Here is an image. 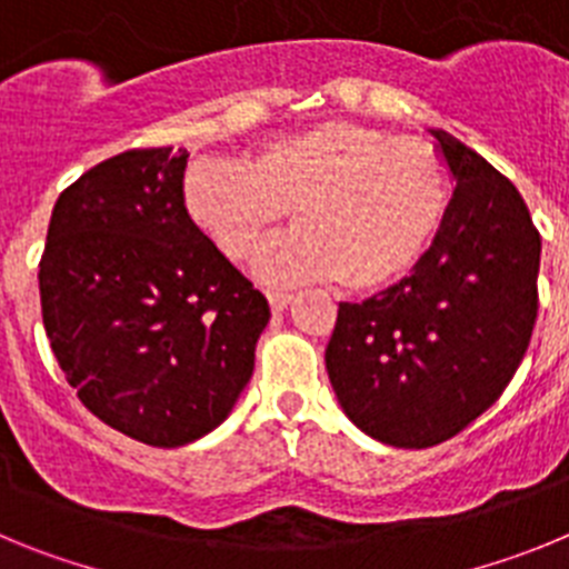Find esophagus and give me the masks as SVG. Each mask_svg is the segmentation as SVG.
<instances>
[{"instance_id": "esophagus-1", "label": "esophagus", "mask_w": 569, "mask_h": 569, "mask_svg": "<svg viewBox=\"0 0 569 569\" xmlns=\"http://www.w3.org/2000/svg\"><path fill=\"white\" fill-rule=\"evenodd\" d=\"M290 299H293V293H288V290H268V301L273 310H284L290 305Z\"/></svg>"}]
</instances>
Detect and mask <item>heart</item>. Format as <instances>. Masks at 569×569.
I'll list each match as a JSON object with an SVG mask.
<instances>
[{"mask_svg":"<svg viewBox=\"0 0 569 569\" xmlns=\"http://www.w3.org/2000/svg\"><path fill=\"white\" fill-rule=\"evenodd\" d=\"M182 204L233 261H248L293 210L299 230L256 261L264 279L379 290L410 273L445 228L450 173L425 142L319 122L264 139L244 162L193 164Z\"/></svg>","mask_w":569,"mask_h":569,"instance_id":"1","label":"heart"}]
</instances>
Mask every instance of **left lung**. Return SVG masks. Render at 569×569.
Masks as SVG:
<instances>
[{
  "label": "left lung",
  "mask_w": 569,
  "mask_h": 569,
  "mask_svg": "<svg viewBox=\"0 0 569 569\" xmlns=\"http://www.w3.org/2000/svg\"><path fill=\"white\" fill-rule=\"evenodd\" d=\"M453 170L445 228L410 276L339 301L328 373L367 436L407 450L453 439L496 405L539 316L541 236L516 184L433 130Z\"/></svg>",
  "instance_id": "obj_1"
}]
</instances>
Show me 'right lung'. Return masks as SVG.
<instances>
[{"label": "right lung", "mask_w": 569, "mask_h": 569, "mask_svg": "<svg viewBox=\"0 0 569 569\" xmlns=\"http://www.w3.org/2000/svg\"><path fill=\"white\" fill-rule=\"evenodd\" d=\"M188 150L110 156L62 190L39 261L53 356L90 413L153 447L228 419L268 299L184 213Z\"/></svg>", "instance_id": "add662e5"}]
</instances>
